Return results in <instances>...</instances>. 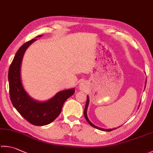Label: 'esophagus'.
<instances>
[{"label": "esophagus", "mask_w": 153, "mask_h": 153, "mask_svg": "<svg viewBox=\"0 0 153 153\" xmlns=\"http://www.w3.org/2000/svg\"><path fill=\"white\" fill-rule=\"evenodd\" d=\"M80 89H83L84 88V87H85V86H84V84H82V83H81V84H80Z\"/></svg>", "instance_id": "esophagus-1"}]
</instances>
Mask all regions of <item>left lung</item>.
I'll use <instances>...</instances> for the list:
<instances>
[{"instance_id":"obj_1","label":"left lung","mask_w":153,"mask_h":153,"mask_svg":"<svg viewBox=\"0 0 153 153\" xmlns=\"http://www.w3.org/2000/svg\"><path fill=\"white\" fill-rule=\"evenodd\" d=\"M146 86V85H145ZM88 103H89V98H88V96H87V99H86V106H85V111H84V115H85V119L86 120V121H87L89 125H90L91 126H93V127L97 128V129H99V130H100V131H111L112 130H114V129H116L117 128H111V129H105V128H100V127H98V126L94 125L93 123H92L90 120H89L88 118L87 117V114H86V111H87V108H88Z\"/></svg>"}]
</instances>
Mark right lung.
<instances>
[{
	"label": "right lung",
	"mask_w": 153,
	"mask_h": 153,
	"mask_svg": "<svg viewBox=\"0 0 153 153\" xmlns=\"http://www.w3.org/2000/svg\"><path fill=\"white\" fill-rule=\"evenodd\" d=\"M39 35L36 37H41ZM36 39L22 45L16 52L8 70V82L11 102L22 117L36 126H44L54 121L61 112L63 104L74 93V88L60 91L45 102H39L28 94L23 88L21 78V67L25 51Z\"/></svg>",
	"instance_id": "obj_1"
}]
</instances>
